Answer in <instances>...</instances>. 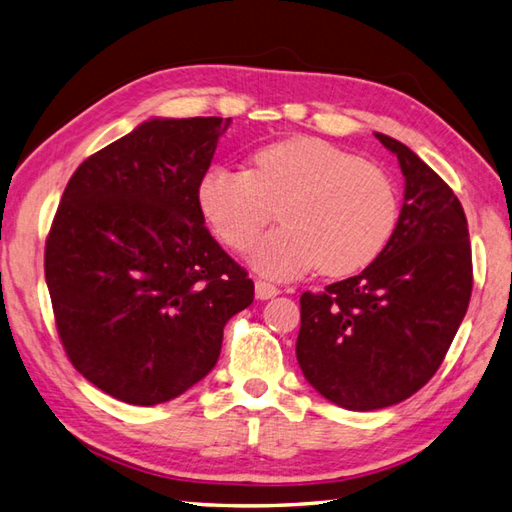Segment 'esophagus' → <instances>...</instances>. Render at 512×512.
Masks as SVG:
<instances>
[{"label": "esophagus", "mask_w": 512, "mask_h": 512, "mask_svg": "<svg viewBox=\"0 0 512 512\" xmlns=\"http://www.w3.org/2000/svg\"><path fill=\"white\" fill-rule=\"evenodd\" d=\"M255 295H257V299H273L279 295V288L268 284V281L259 279V281H255Z\"/></svg>", "instance_id": "obj_1"}]
</instances>
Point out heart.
Segmentation results:
<instances>
[{"mask_svg": "<svg viewBox=\"0 0 512 512\" xmlns=\"http://www.w3.org/2000/svg\"><path fill=\"white\" fill-rule=\"evenodd\" d=\"M206 222L235 253H246L277 215L250 262L290 279L319 266L341 277L369 266L396 231L400 202L385 169L328 140L295 136L255 151L250 171L213 167L198 184Z\"/></svg>", "mask_w": 512, "mask_h": 512, "instance_id": "heart-1", "label": "heart"}]
</instances>
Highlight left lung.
I'll return each instance as SVG.
<instances>
[{"instance_id": "1", "label": "left lung", "mask_w": 512, "mask_h": 512, "mask_svg": "<svg viewBox=\"0 0 512 512\" xmlns=\"http://www.w3.org/2000/svg\"><path fill=\"white\" fill-rule=\"evenodd\" d=\"M405 176L396 231L361 275L301 295L297 361L352 411L391 407L438 372L469 308L473 262L458 195L413 151L376 134Z\"/></svg>"}]
</instances>
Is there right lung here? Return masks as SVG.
<instances>
[{"instance_id":"obj_1","label":"right lung","mask_w":512,"mask_h":512,"mask_svg":"<svg viewBox=\"0 0 512 512\" xmlns=\"http://www.w3.org/2000/svg\"><path fill=\"white\" fill-rule=\"evenodd\" d=\"M231 118H154L85 158L46 239L70 363L129 405L184 394L215 367L255 284L204 226L200 178Z\"/></svg>"}]
</instances>
